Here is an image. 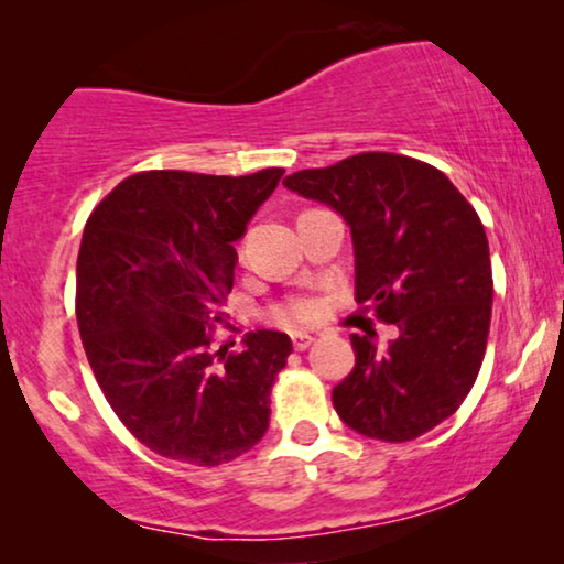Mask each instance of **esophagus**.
<instances>
[{
	"mask_svg": "<svg viewBox=\"0 0 564 564\" xmlns=\"http://www.w3.org/2000/svg\"><path fill=\"white\" fill-rule=\"evenodd\" d=\"M313 341H315V338L311 334H295V336H292V349L305 351Z\"/></svg>",
	"mask_w": 564,
	"mask_h": 564,
	"instance_id": "esophagus-1",
	"label": "esophagus"
}]
</instances>
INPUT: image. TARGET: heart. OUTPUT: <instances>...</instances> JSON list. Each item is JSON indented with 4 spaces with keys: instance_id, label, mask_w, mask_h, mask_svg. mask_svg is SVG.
Instances as JSON below:
<instances>
[{
    "instance_id": "1",
    "label": "heart",
    "mask_w": 564,
    "mask_h": 564,
    "mask_svg": "<svg viewBox=\"0 0 564 564\" xmlns=\"http://www.w3.org/2000/svg\"><path fill=\"white\" fill-rule=\"evenodd\" d=\"M323 305L315 297H290L274 307V321L282 326H307L318 318Z\"/></svg>"
}]
</instances>
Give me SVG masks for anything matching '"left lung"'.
Segmentation results:
<instances>
[{
    "label": "left lung",
    "mask_w": 564,
    "mask_h": 564,
    "mask_svg": "<svg viewBox=\"0 0 564 564\" xmlns=\"http://www.w3.org/2000/svg\"><path fill=\"white\" fill-rule=\"evenodd\" d=\"M282 184L344 215L357 303L400 330L388 349L351 336L357 361L330 395L338 419L380 442L426 434L469 395L488 346L492 269L475 207L436 166L384 151Z\"/></svg>",
    "instance_id": "1"
}]
</instances>
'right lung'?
I'll list each match as a JSON object with an SVG mask.
<instances>
[{
    "label": "right lung",
    "mask_w": 564,
    "mask_h": 564,
    "mask_svg": "<svg viewBox=\"0 0 564 564\" xmlns=\"http://www.w3.org/2000/svg\"><path fill=\"white\" fill-rule=\"evenodd\" d=\"M282 174L141 172L84 226V351L122 426L161 457L215 467L267 434L272 384L292 351L288 334H246L243 351H213V341L234 288V241Z\"/></svg>",
    "instance_id": "right-lung-1"
}]
</instances>
